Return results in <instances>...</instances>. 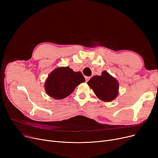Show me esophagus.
<instances>
[{"label":"esophagus","mask_w":158,"mask_h":158,"mask_svg":"<svg viewBox=\"0 0 158 158\" xmlns=\"http://www.w3.org/2000/svg\"><path fill=\"white\" fill-rule=\"evenodd\" d=\"M90 78H91L90 77H88V76H86V77H85V79H86V82H87V81H89V79Z\"/></svg>","instance_id":"esophagus-1"}]
</instances>
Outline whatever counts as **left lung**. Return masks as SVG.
<instances>
[{
  "label": "left lung",
  "mask_w": 158,
  "mask_h": 158,
  "mask_svg": "<svg viewBox=\"0 0 158 158\" xmlns=\"http://www.w3.org/2000/svg\"><path fill=\"white\" fill-rule=\"evenodd\" d=\"M96 96L104 102H111L118 95L119 85L117 80L106 71L101 76H95L88 82Z\"/></svg>",
  "instance_id": "8db88e82"
}]
</instances>
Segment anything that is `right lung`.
<instances>
[{
	"mask_svg": "<svg viewBox=\"0 0 158 158\" xmlns=\"http://www.w3.org/2000/svg\"><path fill=\"white\" fill-rule=\"evenodd\" d=\"M84 82L85 79L81 72H74L69 66L59 67L49 73L44 87L48 96L55 99H63Z\"/></svg>",
	"mask_w": 158,
	"mask_h": 158,
	"instance_id": "add662e5",
	"label": "right lung"
}]
</instances>
